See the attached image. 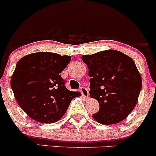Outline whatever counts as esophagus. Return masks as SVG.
Here are the masks:
<instances>
[{"mask_svg": "<svg viewBox=\"0 0 156 156\" xmlns=\"http://www.w3.org/2000/svg\"><path fill=\"white\" fill-rule=\"evenodd\" d=\"M80 91L83 96L84 98H87L88 96H89V91H88L86 87H81Z\"/></svg>", "mask_w": 156, "mask_h": 156, "instance_id": "obj_1", "label": "esophagus"}]
</instances>
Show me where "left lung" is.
<instances>
[{
    "mask_svg": "<svg viewBox=\"0 0 156 156\" xmlns=\"http://www.w3.org/2000/svg\"><path fill=\"white\" fill-rule=\"evenodd\" d=\"M82 60L89 69L90 97L100 105L94 119L108 125L126 119L137 104L142 86L133 59L119 51L106 50L84 55Z\"/></svg>",
    "mask_w": 156,
    "mask_h": 156,
    "instance_id": "obj_1",
    "label": "left lung"
}]
</instances>
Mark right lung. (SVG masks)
I'll return each mask as SVG.
<instances>
[{"mask_svg":"<svg viewBox=\"0 0 156 156\" xmlns=\"http://www.w3.org/2000/svg\"><path fill=\"white\" fill-rule=\"evenodd\" d=\"M70 60L68 55L37 52L18 62L11 87L19 105L31 119L42 123L57 122L80 95L66 87L60 75Z\"/></svg>","mask_w":156,"mask_h":156,"instance_id":"obj_1","label":"right lung"}]
</instances>
